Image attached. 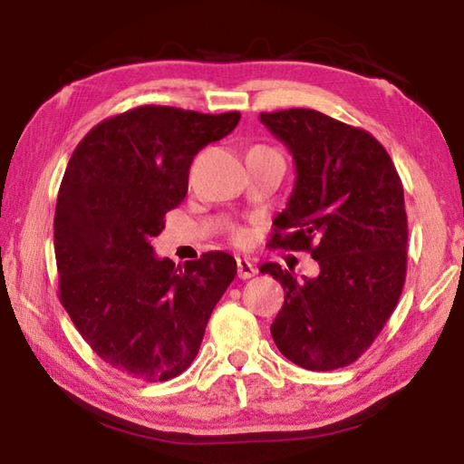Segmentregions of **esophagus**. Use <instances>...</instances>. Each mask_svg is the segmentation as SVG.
<instances>
[{"instance_id":"obj_1","label":"esophagus","mask_w":464,"mask_h":464,"mask_svg":"<svg viewBox=\"0 0 464 464\" xmlns=\"http://www.w3.org/2000/svg\"><path fill=\"white\" fill-rule=\"evenodd\" d=\"M236 266H238V276L242 280L256 276V272H258L256 266H254V264L248 258H236Z\"/></svg>"}]
</instances>
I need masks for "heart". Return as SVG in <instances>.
Here are the masks:
<instances>
[{"label":"heart","instance_id":"heart-1","mask_svg":"<svg viewBox=\"0 0 464 464\" xmlns=\"http://www.w3.org/2000/svg\"><path fill=\"white\" fill-rule=\"evenodd\" d=\"M232 238H234V242H238V244L248 242L250 240V230L248 228H236L232 232Z\"/></svg>","mask_w":464,"mask_h":464}]
</instances>
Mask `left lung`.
Segmentation results:
<instances>
[{
	"label": "left lung",
	"instance_id": "left-lung-1",
	"mask_svg": "<svg viewBox=\"0 0 464 464\" xmlns=\"http://www.w3.org/2000/svg\"><path fill=\"white\" fill-rule=\"evenodd\" d=\"M296 164L272 248L306 250L316 278L296 280L268 262L285 288L270 333L288 361L334 371L358 361L391 318L406 278L404 192L389 152L362 128L306 108L260 113Z\"/></svg>",
	"mask_w": 464,
	"mask_h": 464
}]
</instances>
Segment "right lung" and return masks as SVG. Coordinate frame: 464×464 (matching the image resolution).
I'll use <instances>...</instances> for the list:
<instances>
[{
  "label": "right lung",
  "mask_w": 464,
  "mask_h": 464,
  "mask_svg": "<svg viewBox=\"0 0 464 464\" xmlns=\"http://www.w3.org/2000/svg\"><path fill=\"white\" fill-rule=\"evenodd\" d=\"M238 121L240 111L140 106L93 126L65 168L53 218L60 302L92 351L131 378L182 374L236 276L230 254L176 268L150 242L186 198L194 156Z\"/></svg>",
  "instance_id": "add662e5"
}]
</instances>
